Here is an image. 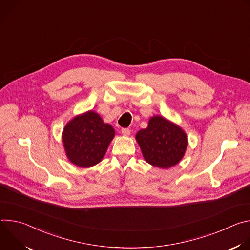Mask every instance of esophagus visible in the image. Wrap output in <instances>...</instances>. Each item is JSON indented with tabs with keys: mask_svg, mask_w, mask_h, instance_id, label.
<instances>
[{
	"mask_svg": "<svg viewBox=\"0 0 250 250\" xmlns=\"http://www.w3.org/2000/svg\"><path fill=\"white\" fill-rule=\"evenodd\" d=\"M122 133L125 136H128L130 134V129L129 128H122Z\"/></svg>",
	"mask_w": 250,
	"mask_h": 250,
	"instance_id": "34e87169",
	"label": "esophagus"
}]
</instances>
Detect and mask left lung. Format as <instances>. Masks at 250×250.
<instances>
[{"instance_id":"left-lung-1","label":"left lung","mask_w":250,"mask_h":250,"mask_svg":"<svg viewBox=\"0 0 250 250\" xmlns=\"http://www.w3.org/2000/svg\"><path fill=\"white\" fill-rule=\"evenodd\" d=\"M145 159L151 165L169 168L179 162L187 148L186 133L162 117H153L148 126L136 133Z\"/></svg>"}]
</instances>
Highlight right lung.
<instances>
[{
    "label": "right lung",
    "instance_id": "add662e5",
    "mask_svg": "<svg viewBox=\"0 0 250 250\" xmlns=\"http://www.w3.org/2000/svg\"><path fill=\"white\" fill-rule=\"evenodd\" d=\"M114 135V128L90 111L68 123L63 132V144L71 162L80 167H91L102 160Z\"/></svg>",
    "mask_w": 250,
    "mask_h": 250
}]
</instances>
